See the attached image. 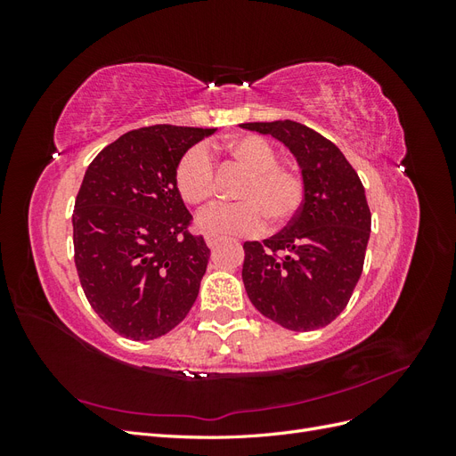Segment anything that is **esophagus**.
<instances>
[{"mask_svg": "<svg viewBox=\"0 0 456 456\" xmlns=\"http://www.w3.org/2000/svg\"><path fill=\"white\" fill-rule=\"evenodd\" d=\"M218 241H220V238H216V236H211V233H205V243H207V247H216L218 245Z\"/></svg>", "mask_w": 456, "mask_h": 456, "instance_id": "esophagus-1", "label": "esophagus"}]
</instances>
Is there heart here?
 Masks as SVG:
<instances>
[{
  "label": "heart",
  "mask_w": 456,
  "mask_h": 456,
  "mask_svg": "<svg viewBox=\"0 0 456 456\" xmlns=\"http://www.w3.org/2000/svg\"><path fill=\"white\" fill-rule=\"evenodd\" d=\"M226 154L249 171L238 188V203H216L198 215V226L211 236H253L265 230L266 219L272 228L291 220L305 201V181L293 171L281 167L275 148L258 134H243L226 144ZM215 165L209 150L191 146L178 159L175 186L190 205H201L215 194Z\"/></svg>",
  "instance_id": "b5f03b06"
}]
</instances>
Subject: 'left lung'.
<instances>
[{
    "label": "left lung",
    "instance_id": "left-lung-1",
    "mask_svg": "<svg viewBox=\"0 0 456 456\" xmlns=\"http://www.w3.org/2000/svg\"><path fill=\"white\" fill-rule=\"evenodd\" d=\"M295 156L305 201L280 233L245 241L241 278L253 306L289 330L329 325L360 281L370 233L365 188L342 151L291 119L241 123Z\"/></svg>",
    "mask_w": 456,
    "mask_h": 456
}]
</instances>
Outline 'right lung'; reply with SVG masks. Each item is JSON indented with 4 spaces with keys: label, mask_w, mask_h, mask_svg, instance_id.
<instances>
[{
    "label": "right lung",
    "mask_w": 456,
    "mask_h": 456,
    "mask_svg": "<svg viewBox=\"0 0 456 456\" xmlns=\"http://www.w3.org/2000/svg\"><path fill=\"white\" fill-rule=\"evenodd\" d=\"M215 129H134L96 156L77 191L74 253L93 310L121 337L151 340L188 315L211 251L186 230L176 163Z\"/></svg>",
    "instance_id": "obj_1"
}]
</instances>
